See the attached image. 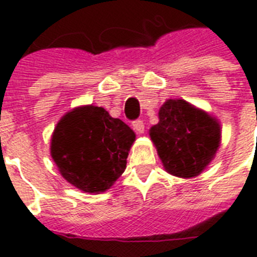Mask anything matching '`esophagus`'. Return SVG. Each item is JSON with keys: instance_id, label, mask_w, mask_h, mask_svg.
<instances>
[{"instance_id": "34e87169", "label": "esophagus", "mask_w": 257, "mask_h": 257, "mask_svg": "<svg viewBox=\"0 0 257 257\" xmlns=\"http://www.w3.org/2000/svg\"><path fill=\"white\" fill-rule=\"evenodd\" d=\"M133 128H134V131L138 135L143 134V133H145V123H143V120H141V119L134 120V122H133Z\"/></svg>"}]
</instances>
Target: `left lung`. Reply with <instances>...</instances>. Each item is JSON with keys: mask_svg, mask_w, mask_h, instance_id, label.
<instances>
[{"mask_svg": "<svg viewBox=\"0 0 257 257\" xmlns=\"http://www.w3.org/2000/svg\"><path fill=\"white\" fill-rule=\"evenodd\" d=\"M216 119L183 99H168L159 110V123L150 128L163 167L179 178H194L210 164L220 146Z\"/></svg>", "mask_w": 257, "mask_h": 257, "instance_id": "8db88e82", "label": "left lung"}]
</instances>
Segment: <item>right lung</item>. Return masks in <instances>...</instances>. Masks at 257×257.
Masks as SVG:
<instances>
[{
	"instance_id": "1",
	"label": "right lung",
	"mask_w": 257,
	"mask_h": 257,
	"mask_svg": "<svg viewBox=\"0 0 257 257\" xmlns=\"http://www.w3.org/2000/svg\"><path fill=\"white\" fill-rule=\"evenodd\" d=\"M135 133L103 107L81 106L61 118L50 153L61 175L83 192L108 190L126 170Z\"/></svg>"
}]
</instances>
